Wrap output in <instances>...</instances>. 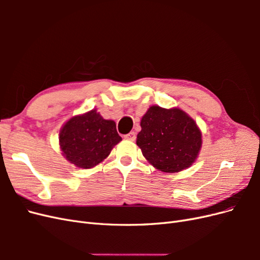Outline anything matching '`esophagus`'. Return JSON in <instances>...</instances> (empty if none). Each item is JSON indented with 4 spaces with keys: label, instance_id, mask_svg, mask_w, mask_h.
I'll use <instances>...</instances> for the list:
<instances>
[{
    "label": "esophagus",
    "instance_id": "34e87169",
    "mask_svg": "<svg viewBox=\"0 0 260 260\" xmlns=\"http://www.w3.org/2000/svg\"><path fill=\"white\" fill-rule=\"evenodd\" d=\"M125 140H130V141H135L136 140V133L135 132H129L128 135H125L123 137Z\"/></svg>",
    "mask_w": 260,
    "mask_h": 260
}]
</instances>
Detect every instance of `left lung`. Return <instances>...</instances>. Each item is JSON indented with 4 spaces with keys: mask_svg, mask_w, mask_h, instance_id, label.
Segmentation results:
<instances>
[{
    "mask_svg": "<svg viewBox=\"0 0 260 260\" xmlns=\"http://www.w3.org/2000/svg\"><path fill=\"white\" fill-rule=\"evenodd\" d=\"M141 128L137 144L155 168L179 172L195 161L202 146V133L183 111L149 107Z\"/></svg>",
    "mask_w": 260,
    "mask_h": 260,
    "instance_id": "obj_1",
    "label": "left lung"
}]
</instances>
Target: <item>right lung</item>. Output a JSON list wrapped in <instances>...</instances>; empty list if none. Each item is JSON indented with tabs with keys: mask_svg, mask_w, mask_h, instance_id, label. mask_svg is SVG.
<instances>
[{
	"mask_svg": "<svg viewBox=\"0 0 260 260\" xmlns=\"http://www.w3.org/2000/svg\"><path fill=\"white\" fill-rule=\"evenodd\" d=\"M121 141L113 120H106L96 111L69 119L59 133L62 154L77 167L89 169L105 159Z\"/></svg>",
	"mask_w": 260,
	"mask_h": 260,
	"instance_id": "1",
	"label": "right lung"
}]
</instances>
